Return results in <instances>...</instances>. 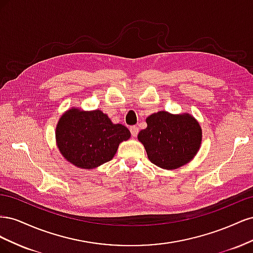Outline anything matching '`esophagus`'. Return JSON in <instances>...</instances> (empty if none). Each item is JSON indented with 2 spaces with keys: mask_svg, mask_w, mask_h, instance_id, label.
<instances>
[{
  "mask_svg": "<svg viewBox=\"0 0 253 253\" xmlns=\"http://www.w3.org/2000/svg\"><path fill=\"white\" fill-rule=\"evenodd\" d=\"M129 131H131V134H132L133 137H136L137 134H138V132H139V128L137 127L136 126H133L129 127Z\"/></svg>",
  "mask_w": 253,
  "mask_h": 253,
  "instance_id": "34e87169",
  "label": "esophagus"
}]
</instances>
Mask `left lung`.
I'll return each instance as SVG.
<instances>
[{
    "label": "left lung",
    "instance_id": "obj_1",
    "mask_svg": "<svg viewBox=\"0 0 253 253\" xmlns=\"http://www.w3.org/2000/svg\"><path fill=\"white\" fill-rule=\"evenodd\" d=\"M147 128L138 134L151 162L172 170L188 164L200 149L202 128L189 114L158 112L147 118Z\"/></svg>",
    "mask_w": 253,
    "mask_h": 253
}]
</instances>
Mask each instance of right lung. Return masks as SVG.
<instances>
[{"label": "right lung", "mask_w": 253, "mask_h": 253, "mask_svg": "<svg viewBox=\"0 0 253 253\" xmlns=\"http://www.w3.org/2000/svg\"><path fill=\"white\" fill-rule=\"evenodd\" d=\"M131 137L128 128L114 125L101 111H67L56 129L58 148L68 162L83 169L94 168L113 159L121 141Z\"/></svg>", "instance_id": "1"}]
</instances>
